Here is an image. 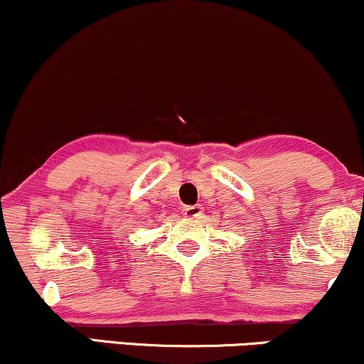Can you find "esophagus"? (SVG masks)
<instances>
[{"label": "esophagus", "mask_w": 364, "mask_h": 364, "mask_svg": "<svg viewBox=\"0 0 364 364\" xmlns=\"http://www.w3.org/2000/svg\"><path fill=\"white\" fill-rule=\"evenodd\" d=\"M183 210V216L186 218H199L200 214H203V208L200 205H186V208L182 209Z\"/></svg>", "instance_id": "esophagus-1"}]
</instances>
